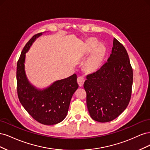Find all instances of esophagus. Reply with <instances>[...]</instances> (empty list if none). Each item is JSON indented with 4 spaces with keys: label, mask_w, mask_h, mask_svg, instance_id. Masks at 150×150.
<instances>
[{
    "label": "esophagus",
    "mask_w": 150,
    "mask_h": 150,
    "mask_svg": "<svg viewBox=\"0 0 150 150\" xmlns=\"http://www.w3.org/2000/svg\"><path fill=\"white\" fill-rule=\"evenodd\" d=\"M84 78L83 77H81V76H79L78 78V83L79 86H82L84 83Z\"/></svg>",
    "instance_id": "obj_1"
}]
</instances>
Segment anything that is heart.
<instances>
[{"label":"heart","instance_id":"obj_1","mask_svg":"<svg viewBox=\"0 0 150 150\" xmlns=\"http://www.w3.org/2000/svg\"><path fill=\"white\" fill-rule=\"evenodd\" d=\"M98 42L96 39H92L88 42L85 47V52L87 54L96 46ZM104 54H105V48L102 44H99L93 51L89 58L86 61L85 66L87 69L93 71L97 69L101 63Z\"/></svg>","mask_w":150,"mask_h":150}]
</instances>
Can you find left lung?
<instances>
[{
    "mask_svg": "<svg viewBox=\"0 0 150 150\" xmlns=\"http://www.w3.org/2000/svg\"><path fill=\"white\" fill-rule=\"evenodd\" d=\"M133 76L128 52L114 38L108 61L100 69L88 75L84 83L88 110L92 119L109 122L126 110L131 98Z\"/></svg>",
    "mask_w": 150,
    "mask_h": 150,
    "instance_id": "8db88e82",
    "label": "left lung"
}]
</instances>
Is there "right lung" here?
<instances>
[{"instance_id": "add662e5", "label": "right lung", "mask_w": 150, "mask_h": 150, "mask_svg": "<svg viewBox=\"0 0 150 150\" xmlns=\"http://www.w3.org/2000/svg\"><path fill=\"white\" fill-rule=\"evenodd\" d=\"M43 33L34 35L21 52L17 64V93L22 106L35 120L43 125H52L66 117L72 96L79 85L76 74L54 81L42 89L30 82L25 69V54Z\"/></svg>"}]
</instances>
